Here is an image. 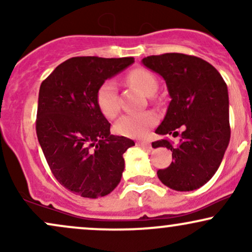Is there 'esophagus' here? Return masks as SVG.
Wrapping results in <instances>:
<instances>
[{"label": "esophagus", "instance_id": "34e87169", "mask_svg": "<svg viewBox=\"0 0 252 252\" xmlns=\"http://www.w3.org/2000/svg\"><path fill=\"white\" fill-rule=\"evenodd\" d=\"M137 144L141 147H144V148H150L152 147V143L149 141H138Z\"/></svg>", "mask_w": 252, "mask_h": 252}]
</instances>
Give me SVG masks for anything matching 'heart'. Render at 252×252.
<instances>
[{"mask_svg": "<svg viewBox=\"0 0 252 252\" xmlns=\"http://www.w3.org/2000/svg\"><path fill=\"white\" fill-rule=\"evenodd\" d=\"M128 82L136 86L141 92L149 96L155 92L158 82L155 77L143 68H136L128 74ZM97 104L102 114L106 118H115L120 112V103L117 97V86L114 80H106L97 91ZM158 122V116L153 111L136 112L124 115L115 124V130L118 134L126 137L141 138L149 132L152 126Z\"/></svg>", "mask_w": 252, "mask_h": 252, "instance_id": "heart-1", "label": "heart"}]
</instances>
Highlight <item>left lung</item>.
Segmentation results:
<instances>
[{"label": "left lung", "mask_w": 252, "mask_h": 252, "mask_svg": "<svg viewBox=\"0 0 252 252\" xmlns=\"http://www.w3.org/2000/svg\"><path fill=\"white\" fill-rule=\"evenodd\" d=\"M142 63L160 74L170 97L158 135H179L180 143L168 140L153 142V147L170 149L174 161L158 170V176L169 189L187 192L201 187L216 174L230 142L228 94L226 83L211 63L198 57L166 53L143 58Z\"/></svg>", "instance_id": "obj_1"}]
</instances>
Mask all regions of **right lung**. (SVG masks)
<instances>
[{"label":"right lung","mask_w":252,"mask_h":252,"mask_svg":"<svg viewBox=\"0 0 252 252\" xmlns=\"http://www.w3.org/2000/svg\"><path fill=\"white\" fill-rule=\"evenodd\" d=\"M134 58L76 57L41 83L36 135L48 166L65 189L83 198L109 194L120 184L123 154L135 142L110 134L97 91L126 70Z\"/></svg>","instance_id":"obj_1"}]
</instances>
